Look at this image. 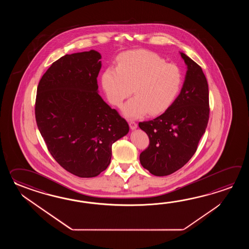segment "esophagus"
I'll return each instance as SVG.
<instances>
[{
    "label": "esophagus",
    "mask_w": 249,
    "mask_h": 249,
    "mask_svg": "<svg viewBox=\"0 0 249 249\" xmlns=\"http://www.w3.org/2000/svg\"><path fill=\"white\" fill-rule=\"evenodd\" d=\"M129 125H130V128L132 129V130H134V129H136L138 126L137 124L134 122V121H130L129 122Z\"/></svg>",
    "instance_id": "esophagus-1"
}]
</instances>
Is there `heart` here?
Segmentation results:
<instances>
[{
	"instance_id": "heart-1",
	"label": "heart",
	"mask_w": 249,
	"mask_h": 249,
	"mask_svg": "<svg viewBox=\"0 0 249 249\" xmlns=\"http://www.w3.org/2000/svg\"><path fill=\"white\" fill-rule=\"evenodd\" d=\"M182 81L179 66L145 50L120 54L117 68L108 67L101 75L102 88L112 105L121 106L132 91L135 94L122 108L124 115L132 118L166 111L179 94Z\"/></svg>"
}]
</instances>
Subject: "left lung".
Wrapping results in <instances>:
<instances>
[{"mask_svg": "<svg viewBox=\"0 0 249 249\" xmlns=\"http://www.w3.org/2000/svg\"><path fill=\"white\" fill-rule=\"evenodd\" d=\"M187 65L185 81L172 106L153 120L139 123L148 134V148L140 155L145 169L165 176L181 168L192 158L209 119V91L201 67L180 53Z\"/></svg>", "mask_w": 249, "mask_h": 249, "instance_id": "obj_1", "label": "left lung"}]
</instances>
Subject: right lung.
I'll return each mask as SVG.
<instances>
[{"instance_id": "1", "label": "right lung", "mask_w": 249, "mask_h": 249, "mask_svg": "<svg viewBox=\"0 0 249 249\" xmlns=\"http://www.w3.org/2000/svg\"><path fill=\"white\" fill-rule=\"evenodd\" d=\"M98 52L67 54L39 82L36 119L48 150L72 175L90 178L110 164L112 144L129 125L98 93Z\"/></svg>"}]
</instances>
